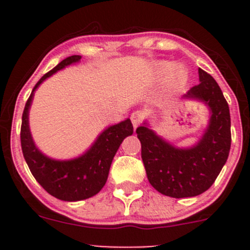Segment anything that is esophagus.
Here are the masks:
<instances>
[{
  "label": "esophagus",
  "mask_w": 250,
  "mask_h": 250,
  "mask_svg": "<svg viewBox=\"0 0 250 250\" xmlns=\"http://www.w3.org/2000/svg\"><path fill=\"white\" fill-rule=\"evenodd\" d=\"M144 120V115L141 111H135V112H133L132 115H130V121H132L133 123V127L137 128L138 125H140V123L143 122Z\"/></svg>",
  "instance_id": "1"
}]
</instances>
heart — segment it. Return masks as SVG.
I'll list each match as a JSON object with an SVG mask.
<instances>
[{
  "mask_svg": "<svg viewBox=\"0 0 250 250\" xmlns=\"http://www.w3.org/2000/svg\"><path fill=\"white\" fill-rule=\"evenodd\" d=\"M156 76L158 78H165L170 87H180L186 82L188 78V72L181 65L174 64L170 66L168 62H161L156 65L155 67Z\"/></svg>",
  "mask_w": 250,
  "mask_h": 250,
  "instance_id": "b5f03b06",
  "label": "heart"
}]
</instances>
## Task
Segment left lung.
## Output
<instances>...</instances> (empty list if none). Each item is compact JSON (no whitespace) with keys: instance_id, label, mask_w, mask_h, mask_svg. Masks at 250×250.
Returning a JSON list of instances; mask_svg holds the SVG:
<instances>
[{"instance_id":"left-lung-1","label":"left lung","mask_w":250,"mask_h":250,"mask_svg":"<svg viewBox=\"0 0 250 250\" xmlns=\"http://www.w3.org/2000/svg\"><path fill=\"white\" fill-rule=\"evenodd\" d=\"M198 75L200 84L184 95L202 100L211 111L208 128L197 145L176 148L145 125L137 128L148 181L158 192L174 198L193 197L208 190L228 161L231 147L228 102L208 72L198 69Z\"/></svg>"}]
</instances>
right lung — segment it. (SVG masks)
Listing matches in <instances>:
<instances>
[{"mask_svg":"<svg viewBox=\"0 0 250 250\" xmlns=\"http://www.w3.org/2000/svg\"><path fill=\"white\" fill-rule=\"evenodd\" d=\"M81 59L80 55H71L60 62L36 83L32 89L22 112L20 143L22 155L37 183L49 195L62 201L85 200L97 195L107 180L113 157L123 139L133 134L130 120L111 125L102 133L92 147L81 157L71 161H54L42 155L32 141L29 129V107L31 105L34 92L47 77L52 76L58 70Z\"/></svg>","mask_w":250,"mask_h":250,"instance_id":"1","label":"right lung"}]
</instances>
